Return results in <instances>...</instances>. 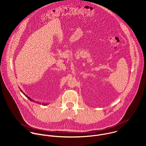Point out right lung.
I'll list each match as a JSON object with an SVG mask.
<instances>
[{
    "instance_id": "right-lung-1",
    "label": "right lung",
    "mask_w": 146,
    "mask_h": 146,
    "mask_svg": "<svg viewBox=\"0 0 146 146\" xmlns=\"http://www.w3.org/2000/svg\"><path fill=\"white\" fill-rule=\"evenodd\" d=\"M20 91H21V92H23V94H24V95L26 96V97H27V98H28L30 100H31V101H32V102H33V101H34L33 99H31L30 97H29L28 96H27V95H26V94H25L24 92H23V91H22L21 90H20ZM39 103L40 104V103ZM43 104L44 106H46V105H47V104H44V103H43V104Z\"/></svg>"
}]
</instances>
